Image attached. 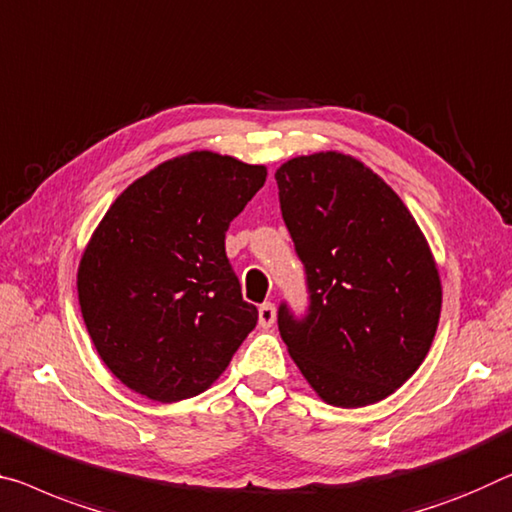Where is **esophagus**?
<instances>
[{"label": "esophagus", "mask_w": 512, "mask_h": 512, "mask_svg": "<svg viewBox=\"0 0 512 512\" xmlns=\"http://www.w3.org/2000/svg\"><path fill=\"white\" fill-rule=\"evenodd\" d=\"M274 320H277V309H274L272 302L258 306V322H261V327H272Z\"/></svg>", "instance_id": "obj_1"}]
</instances>
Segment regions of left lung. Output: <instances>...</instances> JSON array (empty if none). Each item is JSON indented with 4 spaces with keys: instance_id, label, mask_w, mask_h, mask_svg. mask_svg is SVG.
Instances as JSON below:
<instances>
[{
    "instance_id": "left-lung-1",
    "label": "left lung",
    "mask_w": 512,
    "mask_h": 512,
    "mask_svg": "<svg viewBox=\"0 0 512 512\" xmlns=\"http://www.w3.org/2000/svg\"><path fill=\"white\" fill-rule=\"evenodd\" d=\"M274 178L309 290L304 318L279 306L283 343L325 403L373 405L428 355L442 311L435 258L400 196L355 157H293Z\"/></svg>"
}]
</instances>
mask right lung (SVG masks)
<instances>
[{
    "label": "right lung",
    "instance_id": "obj_1",
    "mask_svg": "<svg viewBox=\"0 0 512 512\" xmlns=\"http://www.w3.org/2000/svg\"><path fill=\"white\" fill-rule=\"evenodd\" d=\"M265 176L261 164L194 151L135 180L102 217L77 295L100 359L125 387L160 403L199 396L256 327L224 238Z\"/></svg>",
    "mask_w": 512,
    "mask_h": 512
}]
</instances>
